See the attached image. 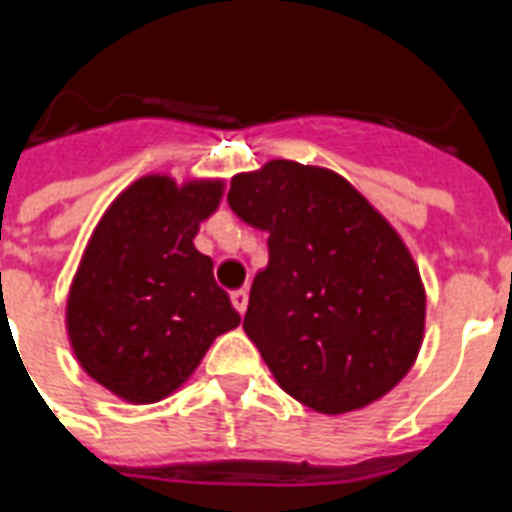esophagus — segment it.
<instances>
[{
	"label": "esophagus",
	"instance_id": "34e87169",
	"mask_svg": "<svg viewBox=\"0 0 512 512\" xmlns=\"http://www.w3.org/2000/svg\"><path fill=\"white\" fill-rule=\"evenodd\" d=\"M231 303L233 308L239 313L247 311V305H249V292L247 289H236V292H231Z\"/></svg>",
	"mask_w": 512,
	"mask_h": 512
}]
</instances>
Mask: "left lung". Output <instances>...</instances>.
<instances>
[{"label": "left lung", "instance_id": "8db88e82", "mask_svg": "<svg viewBox=\"0 0 512 512\" xmlns=\"http://www.w3.org/2000/svg\"><path fill=\"white\" fill-rule=\"evenodd\" d=\"M228 207L268 233L244 332L279 388L321 414L404 380L425 337V287L398 231L337 172L273 159L231 177Z\"/></svg>", "mask_w": 512, "mask_h": 512}]
</instances>
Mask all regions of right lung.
<instances>
[{"label":"right lung","mask_w":512,"mask_h":512,"mask_svg":"<svg viewBox=\"0 0 512 512\" xmlns=\"http://www.w3.org/2000/svg\"><path fill=\"white\" fill-rule=\"evenodd\" d=\"M225 180L143 175L95 225L66 300V332L92 380L127 404L183 385L209 345L241 324L212 257L193 247Z\"/></svg>","instance_id":"1"}]
</instances>
